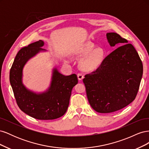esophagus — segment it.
Returning a JSON list of instances; mask_svg holds the SVG:
<instances>
[{"instance_id": "obj_1", "label": "esophagus", "mask_w": 149, "mask_h": 149, "mask_svg": "<svg viewBox=\"0 0 149 149\" xmlns=\"http://www.w3.org/2000/svg\"><path fill=\"white\" fill-rule=\"evenodd\" d=\"M78 79L80 81V80H82L83 78H84V76L82 74H81V73H78Z\"/></svg>"}]
</instances>
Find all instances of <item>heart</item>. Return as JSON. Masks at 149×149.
<instances>
[{"mask_svg": "<svg viewBox=\"0 0 149 149\" xmlns=\"http://www.w3.org/2000/svg\"><path fill=\"white\" fill-rule=\"evenodd\" d=\"M76 55L79 56H84L81 61L80 66L86 71H93L100 68L105 58V51L100 47L96 48L91 43H87L81 47ZM66 63H69L70 60L66 59Z\"/></svg>", "mask_w": 149, "mask_h": 149, "instance_id": "b5f03b06", "label": "heart"}]
</instances>
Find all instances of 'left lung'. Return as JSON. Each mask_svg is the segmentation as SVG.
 <instances>
[{
  "label": "left lung",
  "instance_id": "1",
  "mask_svg": "<svg viewBox=\"0 0 149 149\" xmlns=\"http://www.w3.org/2000/svg\"><path fill=\"white\" fill-rule=\"evenodd\" d=\"M106 37L111 47H120L83 79L90 105L100 113L113 112L131 103L143 74L142 61L132 45L116 33H107Z\"/></svg>",
  "mask_w": 149,
  "mask_h": 149
}]
</instances>
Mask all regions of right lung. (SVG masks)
<instances>
[{"label":"right lung","instance_id":"obj_1","mask_svg":"<svg viewBox=\"0 0 149 149\" xmlns=\"http://www.w3.org/2000/svg\"><path fill=\"white\" fill-rule=\"evenodd\" d=\"M39 41L22 48L18 52L10 71V83L17 103L25 114L39 120H52L63 116L69 106L72 89L78 84L75 74L65 76L56 68L52 71L50 85L42 93H35L23 83V69L30 58L47 50Z\"/></svg>","mask_w":149,"mask_h":149}]
</instances>
